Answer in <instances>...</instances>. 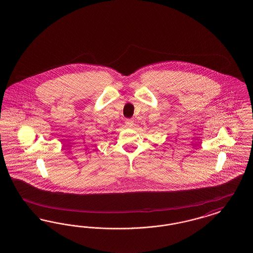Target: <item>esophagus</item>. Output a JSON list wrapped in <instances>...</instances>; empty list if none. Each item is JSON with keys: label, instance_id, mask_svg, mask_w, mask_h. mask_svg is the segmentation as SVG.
Instances as JSON below:
<instances>
[{"label": "esophagus", "instance_id": "34e87169", "mask_svg": "<svg viewBox=\"0 0 253 253\" xmlns=\"http://www.w3.org/2000/svg\"><path fill=\"white\" fill-rule=\"evenodd\" d=\"M125 124H126V126H127L128 128L133 127V125H134V119H130V118L126 119V120H125Z\"/></svg>", "mask_w": 253, "mask_h": 253}]
</instances>
